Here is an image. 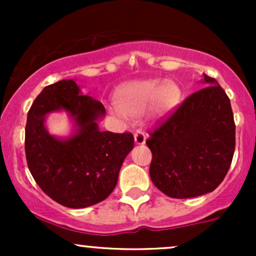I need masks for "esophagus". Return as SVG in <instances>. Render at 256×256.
<instances>
[{"label":"esophagus","mask_w":256,"mask_h":256,"mask_svg":"<svg viewBox=\"0 0 256 256\" xmlns=\"http://www.w3.org/2000/svg\"><path fill=\"white\" fill-rule=\"evenodd\" d=\"M134 137V143H136V144L142 146V144H144V143H146V134H143V132H140V131L136 132Z\"/></svg>","instance_id":"esophagus-1"}]
</instances>
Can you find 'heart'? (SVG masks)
<instances>
[{"label":"heart","instance_id":"heart-1","mask_svg":"<svg viewBox=\"0 0 256 256\" xmlns=\"http://www.w3.org/2000/svg\"><path fill=\"white\" fill-rule=\"evenodd\" d=\"M180 98L178 85L164 79L130 82L116 94V104L110 110L120 118L137 119L148 110L152 122L166 118L177 107Z\"/></svg>","mask_w":256,"mask_h":256}]
</instances>
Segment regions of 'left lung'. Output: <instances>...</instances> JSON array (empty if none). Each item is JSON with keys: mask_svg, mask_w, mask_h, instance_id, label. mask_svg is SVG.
<instances>
[{"mask_svg": "<svg viewBox=\"0 0 256 256\" xmlns=\"http://www.w3.org/2000/svg\"><path fill=\"white\" fill-rule=\"evenodd\" d=\"M204 88L190 95L146 140L152 182L173 198L212 192L230 168L236 126L230 100L204 73Z\"/></svg>", "mask_w": 256, "mask_h": 256, "instance_id": "obj_1", "label": "left lung"}]
</instances>
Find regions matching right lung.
Returning <instances> with one entry per match:
<instances>
[{
	"label": "right lung",
	"mask_w": 256,
	"mask_h": 256,
	"mask_svg": "<svg viewBox=\"0 0 256 256\" xmlns=\"http://www.w3.org/2000/svg\"><path fill=\"white\" fill-rule=\"evenodd\" d=\"M52 112H66L72 124L66 136L46 128ZM104 104L83 95L74 79H64L40 91L28 113L25 152L38 186L58 204L85 208L104 201L118 183L119 171L134 148L131 134L100 130Z\"/></svg>",
	"instance_id": "obj_1"
}]
</instances>
